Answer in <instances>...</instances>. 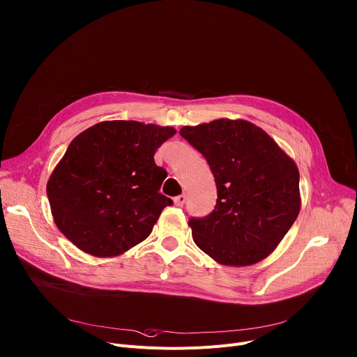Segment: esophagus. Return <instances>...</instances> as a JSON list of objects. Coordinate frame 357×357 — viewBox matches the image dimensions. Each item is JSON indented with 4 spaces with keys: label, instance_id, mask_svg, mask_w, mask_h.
<instances>
[{
    "label": "esophagus",
    "instance_id": "1",
    "mask_svg": "<svg viewBox=\"0 0 357 357\" xmlns=\"http://www.w3.org/2000/svg\"><path fill=\"white\" fill-rule=\"evenodd\" d=\"M174 202H175V205H176V206H183V204L186 202V197H185L183 193H182V195L175 197V198H174Z\"/></svg>",
    "mask_w": 357,
    "mask_h": 357
}]
</instances>
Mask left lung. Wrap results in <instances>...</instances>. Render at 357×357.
Segmentation results:
<instances>
[{
    "mask_svg": "<svg viewBox=\"0 0 357 357\" xmlns=\"http://www.w3.org/2000/svg\"><path fill=\"white\" fill-rule=\"evenodd\" d=\"M179 134L205 156L218 190L213 211L189 219L193 241L222 265L261 262L299 215L296 164L248 121L216 119Z\"/></svg>",
    "mask_w": 357,
    "mask_h": 357,
    "instance_id": "left-lung-1",
    "label": "left lung"
}]
</instances>
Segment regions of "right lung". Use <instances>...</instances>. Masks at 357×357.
<instances>
[{
    "instance_id": "1",
    "label": "right lung",
    "mask_w": 357,
    "mask_h": 357,
    "mask_svg": "<svg viewBox=\"0 0 357 357\" xmlns=\"http://www.w3.org/2000/svg\"><path fill=\"white\" fill-rule=\"evenodd\" d=\"M175 132L171 126L107 121L74 138L47 183L58 229L100 257L146 239L172 205L159 192L167 171L156 167L153 155Z\"/></svg>"
}]
</instances>
